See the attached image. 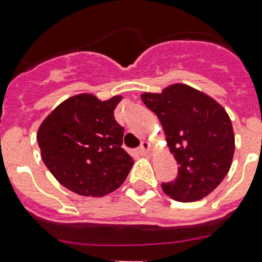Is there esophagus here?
<instances>
[{
	"instance_id": "obj_1",
	"label": "esophagus",
	"mask_w": 262,
	"mask_h": 262,
	"mask_svg": "<svg viewBox=\"0 0 262 262\" xmlns=\"http://www.w3.org/2000/svg\"><path fill=\"white\" fill-rule=\"evenodd\" d=\"M150 149V144L148 141H142L141 145H140V148H138V153L140 155H146V153L149 152Z\"/></svg>"
}]
</instances>
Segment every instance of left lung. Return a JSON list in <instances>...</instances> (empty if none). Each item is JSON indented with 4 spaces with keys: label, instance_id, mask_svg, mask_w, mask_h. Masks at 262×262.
Instances as JSON below:
<instances>
[{
    "label": "left lung",
    "instance_id": "obj_1",
    "mask_svg": "<svg viewBox=\"0 0 262 262\" xmlns=\"http://www.w3.org/2000/svg\"><path fill=\"white\" fill-rule=\"evenodd\" d=\"M141 99L159 117L179 164L176 179L161 183L163 191L175 201L193 202L215 190L234 155L233 126L222 106L187 84L144 93Z\"/></svg>",
    "mask_w": 262,
    "mask_h": 262
}]
</instances>
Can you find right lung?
I'll use <instances>...</instances> for the list:
<instances>
[{"mask_svg": "<svg viewBox=\"0 0 262 262\" xmlns=\"http://www.w3.org/2000/svg\"><path fill=\"white\" fill-rule=\"evenodd\" d=\"M121 97L99 101L80 94L57 106L40 125L41 159L61 186L83 196H103L125 182L133 159L122 148L114 118Z\"/></svg>", "mask_w": 262, "mask_h": 262, "instance_id": "add662e5", "label": "right lung"}]
</instances>
